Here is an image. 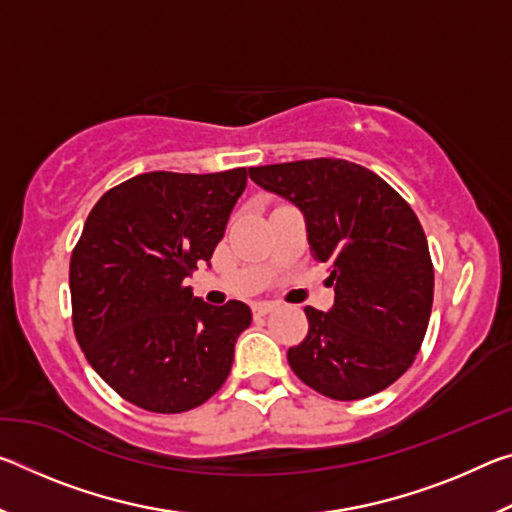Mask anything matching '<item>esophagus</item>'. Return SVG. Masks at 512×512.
Listing matches in <instances>:
<instances>
[{"label":"esophagus","mask_w":512,"mask_h":512,"mask_svg":"<svg viewBox=\"0 0 512 512\" xmlns=\"http://www.w3.org/2000/svg\"><path fill=\"white\" fill-rule=\"evenodd\" d=\"M275 307H277L275 302H255L253 311H255V316H266V314H271Z\"/></svg>","instance_id":"34e87169"}]
</instances>
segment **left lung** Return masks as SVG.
I'll use <instances>...</instances> for the list:
<instances>
[{"label": "left lung", "instance_id": "8db88e82", "mask_svg": "<svg viewBox=\"0 0 512 512\" xmlns=\"http://www.w3.org/2000/svg\"><path fill=\"white\" fill-rule=\"evenodd\" d=\"M253 183L298 207L327 264L334 307H307L309 332L289 366L320 395L350 402L402 377L433 302V266L409 203L366 167L332 158L248 169Z\"/></svg>", "mask_w": 512, "mask_h": 512}]
</instances>
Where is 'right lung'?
I'll return each instance as SVG.
<instances>
[{"instance_id":"add662e5","label":"right lung","mask_w":512,"mask_h":512,"mask_svg":"<svg viewBox=\"0 0 512 512\" xmlns=\"http://www.w3.org/2000/svg\"><path fill=\"white\" fill-rule=\"evenodd\" d=\"M248 171H151L103 194L69 264L74 332L124 400L155 413L196 409L228 379L250 325L239 300L214 307L185 287L212 253Z\"/></svg>"}]
</instances>
